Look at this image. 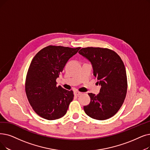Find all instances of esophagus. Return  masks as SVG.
Masks as SVG:
<instances>
[{
  "instance_id": "34e87169",
  "label": "esophagus",
  "mask_w": 150,
  "mask_h": 150,
  "mask_svg": "<svg viewBox=\"0 0 150 150\" xmlns=\"http://www.w3.org/2000/svg\"><path fill=\"white\" fill-rule=\"evenodd\" d=\"M74 94L75 95V96H79V95H80V94H81V93H80V92H79V91H74Z\"/></svg>"
}]
</instances>
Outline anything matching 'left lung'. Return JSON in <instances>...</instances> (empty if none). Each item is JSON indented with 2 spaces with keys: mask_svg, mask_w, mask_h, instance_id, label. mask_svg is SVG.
<instances>
[{
  "mask_svg": "<svg viewBox=\"0 0 150 150\" xmlns=\"http://www.w3.org/2000/svg\"><path fill=\"white\" fill-rule=\"evenodd\" d=\"M79 54L90 61L101 86L100 93H89L91 102L84 110L91 118L105 120L118 112L125 99L127 83L125 66L119 55L107 48H81Z\"/></svg>",
  "mask_w": 150,
  "mask_h": 150,
  "instance_id": "8db88e82",
  "label": "left lung"
}]
</instances>
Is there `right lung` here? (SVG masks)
Returning a JSON list of instances; mask_svg holds the SVG:
<instances>
[{
  "mask_svg": "<svg viewBox=\"0 0 150 150\" xmlns=\"http://www.w3.org/2000/svg\"><path fill=\"white\" fill-rule=\"evenodd\" d=\"M80 49L50 45L38 52L31 61L25 93L34 112L42 118L54 120L66 114L74 93L57 86L56 80L69 59Z\"/></svg>",
  "mask_w": 150,
  "mask_h": 150,
  "instance_id": "1",
  "label": "right lung"
}]
</instances>
